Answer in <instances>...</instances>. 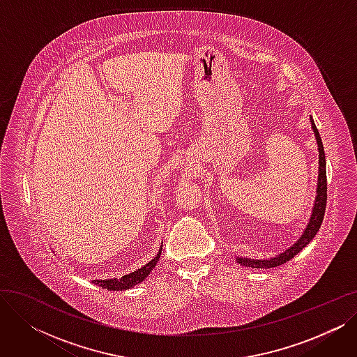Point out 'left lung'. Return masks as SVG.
I'll use <instances>...</instances> for the list:
<instances>
[{
    "instance_id": "8db88e82",
    "label": "left lung",
    "mask_w": 357,
    "mask_h": 357,
    "mask_svg": "<svg viewBox=\"0 0 357 357\" xmlns=\"http://www.w3.org/2000/svg\"><path fill=\"white\" fill-rule=\"evenodd\" d=\"M311 128L314 131V136L317 140V147H318V179H317V190H315V199L312 204V210H311V217L308 220L307 227L304 233L301 234L291 248H288L285 252L275 255L268 259H253V257H243V256H236L237 264L248 266V268H256V269H269V268H276L287 264L288 260H291L295 255H298L307 245H310V241L315 237L317 231L320 230L321 222L324 218V211H326V202H327V175H326V155H324V147L323 142L320 137V133L315 127V123L312 117H310Z\"/></svg>"
}]
</instances>
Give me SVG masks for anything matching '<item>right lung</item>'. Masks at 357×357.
<instances>
[{
    "mask_svg": "<svg viewBox=\"0 0 357 357\" xmlns=\"http://www.w3.org/2000/svg\"><path fill=\"white\" fill-rule=\"evenodd\" d=\"M162 246H163V241L160 243V248H159L156 256L150 261H147V264L143 265L142 268L136 269L135 272H130V273L124 275L123 278L93 279L92 284L97 285V287H101L104 289H108V291H126V289H131L133 287L139 285L140 282H143V280L150 275V272L155 269L156 264L159 261V257L162 255Z\"/></svg>",
    "mask_w": 357,
    "mask_h": 357,
    "instance_id": "obj_1",
    "label": "right lung"
}]
</instances>
